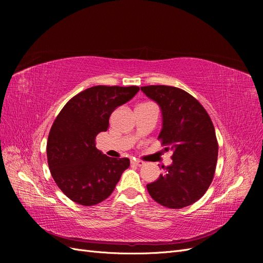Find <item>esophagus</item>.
Returning <instances> with one entry per match:
<instances>
[{"instance_id": "obj_1", "label": "esophagus", "mask_w": 263, "mask_h": 263, "mask_svg": "<svg viewBox=\"0 0 263 263\" xmlns=\"http://www.w3.org/2000/svg\"><path fill=\"white\" fill-rule=\"evenodd\" d=\"M132 163H133L134 165H137V166H142V165L145 164V162H144V161L137 160V159H135V160H133V161H132Z\"/></svg>"}]
</instances>
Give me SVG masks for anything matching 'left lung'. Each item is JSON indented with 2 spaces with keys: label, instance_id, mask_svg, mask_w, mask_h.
<instances>
[{
  "label": "left lung",
  "instance_id": "8db88e82",
  "mask_svg": "<svg viewBox=\"0 0 263 263\" xmlns=\"http://www.w3.org/2000/svg\"><path fill=\"white\" fill-rule=\"evenodd\" d=\"M160 106L162 129L158 139L172 151V164L147 184L150 196L164 208L179 210L195 203L210 187L216 169L218 144L210 115L192 95L168 85L141 86Z\"/></svg>",
  "mask_w": 263,
  "mask_h": 263
}]
</instances>
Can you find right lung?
<instances>
[{
    "mask_svg": "<svg viewBox=\"0 0 263 263\" xmlns=\"http://www.w3.org/2000/svg\"><path fill=\"white\" fill-rule=\"evenodd\" d=\"M139 87L97 85L71 99L51 126L47 159L55 184L71 201L99 204L113 193L128 168V158H109L95 147V138L106 132L109 116L132 100Z\"/></svg>",
    "mask_w": 263,
    "mask_h": 263,
    "instance_id": "add662e5",
    "label": "right lung"
}]
</instances>
